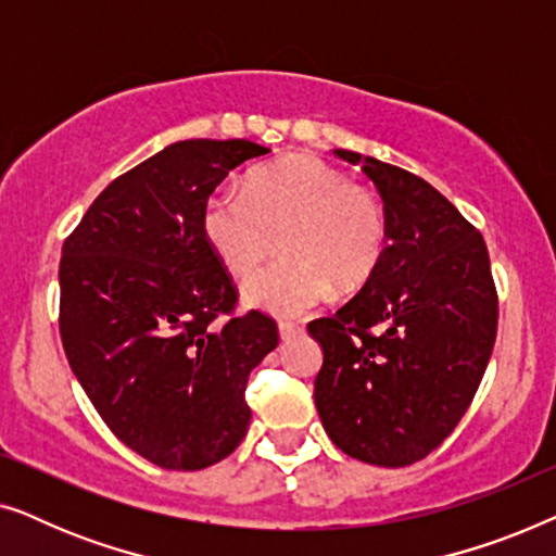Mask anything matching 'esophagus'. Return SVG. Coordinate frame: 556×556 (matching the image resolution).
<instances>
[{
	"instance_id": "1",
	"label": "esophagus",
	"mask_w": 556,
	"mask_h": 556,
	"mask_svg": "<svg viewBox=\"0 0 556 556\" xmlns=\"http://www.w3.org/2000/svg\"><path fill=\"white\" fill-rule=\"evenodd\" d=\"M301 331L303 329H301L299 324H288V321H280L278 324V333H280V339H283V341H291L293 337H299Z\"/></svg>"
}]
</instances>
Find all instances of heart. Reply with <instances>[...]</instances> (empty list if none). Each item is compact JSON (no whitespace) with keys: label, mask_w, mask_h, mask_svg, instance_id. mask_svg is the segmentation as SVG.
Returning <instances> with one entry per match:
<instances>
[{"label":"heart","mask_w":556,"mask_h":556,"mask_svg":"<svg viewBox=\"0 0 556 556\" xmlns=\"http://www.w3.org/2000/svg\"><path fill=\"white\" fill-rule=\"evenodd\" d=\"M210 248L232 276L250 278L276 253L283 257L245 288L250 306L303 316L333 293L367 286L387 253L379 200L324 159L295 154L257 169L245 187H219L202 210Z\"/></svg>","instance_id":"1"}]
</instances>
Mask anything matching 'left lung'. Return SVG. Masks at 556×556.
Returning a JSON list of instances; mask_svg holds the SVG:
<instances>
[{
  "label": "left lung",
  "mask_w": 556,
  "mask_h": 556,
  "mask_svg": "<svg viewBox=\"0 0 556 556\" xmlns=\"http://www.w3.org/2000/svg\"><path fill=\"white\" fill-rule=\"evenodd\" d=\"M333 154L375 181L390 235L375 278L308 324L324 349L314 400L339 451L402 468L451 435L489 367L498 326L489 250L425 179L356 151Z\"/></svg>",
  "instance_id": "obj_1"
}]
</instances>
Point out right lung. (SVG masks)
<instances>
[{"mask_svg":"<svg viewBox=\"0 0 556 556\" xmlns=\"http://www.w3.org/2000/svg\"><path fill=\"white\" fill-rule=\"evenodd\" d=\"M268 151L245 139L172 143L113 179L63 245L60 337L73 375L113 435L159 468L200 470L240 445L248 377L278 346L270 316H232L238 293L202 230L219 181Z\"/></svg>","mask_w":556,"mask_h":556,"instance_id":"obj_1","label":"right lung"}]
</instances>
